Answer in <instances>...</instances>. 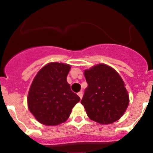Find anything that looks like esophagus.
Returning a JSON list of instances; mask_svg holds the SVG:
<instances>
[{
  "label": "esophagus",
  "mask_w": 153,
  "mask_h": 153,
  "mask_svg": "<svg viewBox=\"0 0 153 153\" xmlns=\"http://www.w3.org/2000/svg\"><path fill=\"white\" fill-rule=\"evenodd\" d=\"M78 95L80 97V98H81H81H83V92H82V91H81V92H78Z\"/></svg>",
  "instance_id": "obj_1"
}]
</instances>
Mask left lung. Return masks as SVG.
Returning <instances> with one entry per match:
<instances>
[{
  "label": "left lung",
  "instance_id": "8db88e82",
  "mask_svg": "<svg viewBox=\"0 0 153 153\" xmlns=\"http://www.w3.org/2000/svg\"><path fill=\"white\" fill-rule=\"evenodd\" d=\"M84 74L88 86L81 104L88 117L103 125L119 120L129 103V94L121 75L104 64L85 69Z\"/></svg>",
  "mask_w": 153,
  "mask_h": 153
}]
</instances>
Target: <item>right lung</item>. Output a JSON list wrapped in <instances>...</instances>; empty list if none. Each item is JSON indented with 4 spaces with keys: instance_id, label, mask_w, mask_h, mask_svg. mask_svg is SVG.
Instances as JSON below:
<instances>
[{
    "instance_id": "right-lung-1",
    "label": "right lung",
    "mask_w": 153,
    "mask_h": 153,
    "mask_svg": "<svg viewBox=\"0 0 153 153\" xmlns=\"http://www.w3.org/2000/svg\"><path fill=\"white\" fill-rule=\"evenodd\" d=\"M71 66L51 62L44 66L31 84L27 96L29 110L46 126L65 122L80 98L72 92L67 77Z\"/></svg>"
}]
</instances>
